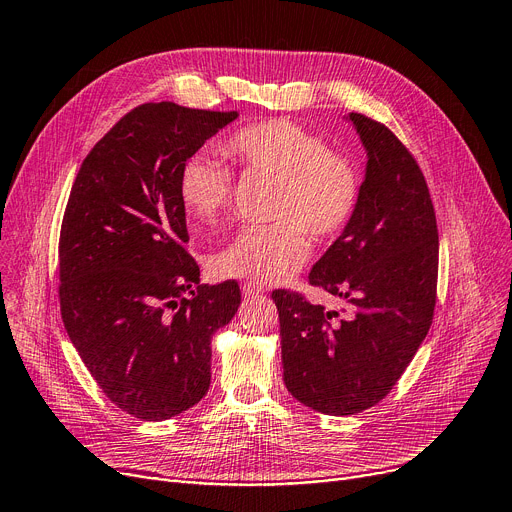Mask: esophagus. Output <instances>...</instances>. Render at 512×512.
<instances>
[{
	"mask_svg": "<svg viewBox=\"0 0 512 512\" xmlns=\"http://www.w3.org/2000/svg\"><path fill=\"white\" fill-rule=\"evenodd\" d=\"M241 291H243V296L246 298H256V296H260L262 291H264V287L262 285H258V283H250V281H246L241 285Z\"/></svg>",
	"mask_w": 512,
	"mask_h": 512,
	"instance_id": "34e87169",
	"label": "esophagus"
}]
</instances>
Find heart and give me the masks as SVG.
Segmentation results:
<instances>
[{
    "label": "heart",
    "instance_id": "heart-1",
    "mask_svg": "<svg viewBox=\"0 0 512 512\" xmlns=\"http://www.w3.org/2000/svg\"><path fill=\"white\" fill-rule=\"evenodd\" d=\"M243 170L277 179L273 225L243 227L214 254L212 273L223 279L279 283L300 271L308 258V231L314 239L342 233L356 212L360 177L356 166L308 129L285 118L262 120L233 133L225 145ZM183 208L210 225L229 204L231 173L208 154L189 156L177 177Z\"/></svg>",
    "mask_w": 512,
    "mask_h": 512
}]
</instances>
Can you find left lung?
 Wrapping results in <instances>:
<instances>
[{
	"instance_id": "8db88e82",
	"label": "left lung",
	"mask_w": 512,
	"mask_h": 512,
	"mask_svg": "<svg viewBox=\"0 0 512 512\" xmlns=\"http://www.w3.org/2000/svg\"><path fill=\"white\" fill-rule=\"evenodd\" d=\"M354 125L367 168L354 216L308 275L342 298L348 316L275 289L287 392L304 406L350 417L383 400L431 327L437 287L435 212L417 160L385 125Z\"/></svg>"
}]
</instances>
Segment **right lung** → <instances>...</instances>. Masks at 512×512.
Here are the masks:
<instances>
[{
    "label": "right lung",
    "mask_w": 512,
    "mask_h": 512,
    "mask_svg": "<svg viewBox=\"0 0 512 512\" xmlns=\"http://www.w3.org/2000/svg\"><path fill=\"white\" fill-rule=\"evenodd\" d=\"M237 116L143 104L95 143L70 191L62 321L104 394L141 421L206 396L212 337L241 304L237 281L200 285L177 189L181 164Z\"/></svg>",
    "instance_id": "obj_1"
}]
</instances>
